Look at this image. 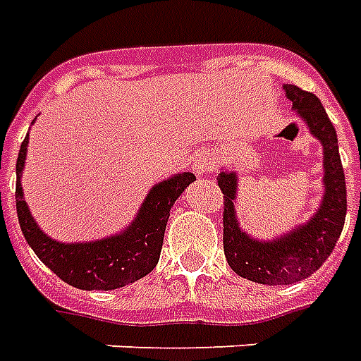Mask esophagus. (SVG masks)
<instances>
[{
	"instance_id": "obj_1",
	"label": "esophagus",
	"mask_w": 361,
	"mask_h": 361,
	"mask_svg": "<svg viewBox=\"0 0 361 361\" xmlns=\"http://www.w3.org/2000/svg\"><path fill=\"white\" fill-rule=\"evenodd\" d=\"M212 168H214V157L210 153H199L197 154V159L193 162V170L197 173H210L212 172Z\"/></svg>"
}]
</instances>
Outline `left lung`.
Returning a JSON list of instances; mask_svg holds the SVG:
<instances>
[{
    "instance_id": "obj_1",
    "label": "left lung",
    "mask_w": 361,
    "mask_h": 361,
    "mask_svg": "<svg viewBox=\"0 0 361 361\" xmlns=\"http://www.w3.org/2000/svg\"><path fill=\"white\" fill-rule=\"evenodd\" d=\"M285 93L323 145L325 195L316 216L281 239L256 241L235 220V173L218 176L224 193V252L228 264L237 276L262 285H290L317 271L337 245L346 218V181L335 126L314 93L290 84L285 85Z\"/></svg>"
}]
</instances>
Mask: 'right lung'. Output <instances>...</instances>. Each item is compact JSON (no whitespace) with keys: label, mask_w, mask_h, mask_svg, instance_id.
Masks as SVG:
<instances>
[{"label":"right lung","mask_w":361,"mask_h":361,"mask_svg":"<svg viewBox=\"0 0 361 361\" xmlns=\"http://www.w3.org/2000/svg\"><path fill=\"white\" fill-rule=\"evenodd\" d=\"M28 135L20 143L17 159V216L26 243L39 260L63 281L84 290H113L145 277L159 262L170 208L195 176L178 173L151 189L137 218L120 235L93 243H57L49 239L30 216L23 199L20 173L26 159Z\"/></svg>","instance_id":"right-lung-1"}]
</instances>
